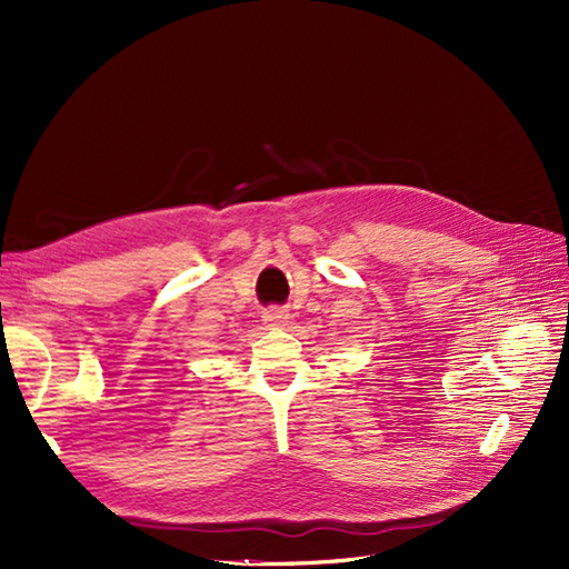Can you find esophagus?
<instances>
[{
	"instance_id": "obj_1",
	"label": "esophagus",
	"mask_w": 569,
	"mask_h": 569,
	"mask_svg": "<svg viewBox=\"0 0 569 569\" xmlns=\"http://www.w3.org/2000/svg\"><path fill=\"white\" fill-rule=\"evenodd\" d=\"M263 320L268 325H284L289 320V313H287V308L274 306V308H268V311H263Z\"/></svg>"
}]
</instances>
